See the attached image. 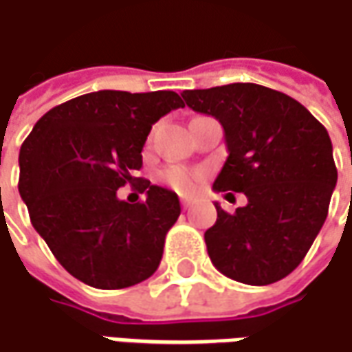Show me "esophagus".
Instances as JSON below:
<instances>
[{"label":"esophagus","mask_w":352,"mask_h":352,"mask_svg":"<svg viewBox=\"0 0 352 352\" xmlns=\"http://www.w3.org/2000/svg\"><path fill=\"white\" fill-rule=\"evenodd\" d=\"M190 206H192V202H190V200H186V198H181V208H183V210H188Z\"/></svg>","instance_id":"obj_1"}]
</instances>
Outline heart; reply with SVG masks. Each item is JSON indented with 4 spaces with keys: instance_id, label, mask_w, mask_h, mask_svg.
Instances as JSON below:
<instances>
[{
    "instance_id": "b5f03b06",
    "label": "heart",
    "mask_w": 352,
    "mask_h": 352,
    "mask_svg": "<svg viewBox=\"0 0 352 352\" xmlns=\"http://www.w3.org/2000/svg\"><path fill=\"white\" fill-rule=\"evenodd\" d=\"M162 183L167 186H171L177 192H183V195H190L195 192L198 185L202 183V173L192 171V169H186V167H167L160 173Z\"/></svg>"
}]
</instances>
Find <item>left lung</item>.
I'll list each match as a JSON object with an SVG mask.
<instances>
[{
  "instance_id": "1",
  "label": "left lung",
  "mask_w": 352,
  "mask_h": 352,
  "mask_svg": "<svg viewBox=\"0 0 352 352\" xmlns=\"http://www.w3.org/2000/svg\"><path fill=\"white\" fill-rule=\"evenodd\" d=\"M185 104L223 126L226 164L216 192L246 206L204 233L212 264L246 285H270L295 270L327 217L337 169L326 126L291 96L252 82L185 90Z\"/></svg>"
}]
</instances>
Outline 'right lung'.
I'll use <instances>...</instances> for the list:
<instances>
[{
    "label": "right lung",
    "mask_w": 352,
    "mask_h": 352,
    "mask_svg": "<svg viewBox=\"0 0 352 352\" xmlns=\"http://www.w3.org/2000/svg\"><path fill=\"white\" fill-rule=\"evenodd\" d=\"M177 92L100 90L50 109L19 154V192L57 262L96 289H125L152 276L181 214L175 192L135 177L152 125L177 107ZM126 182L146 200L116 198Z\"/></svg>",
    "instance_id": "obj_1"
}]
</instances>
